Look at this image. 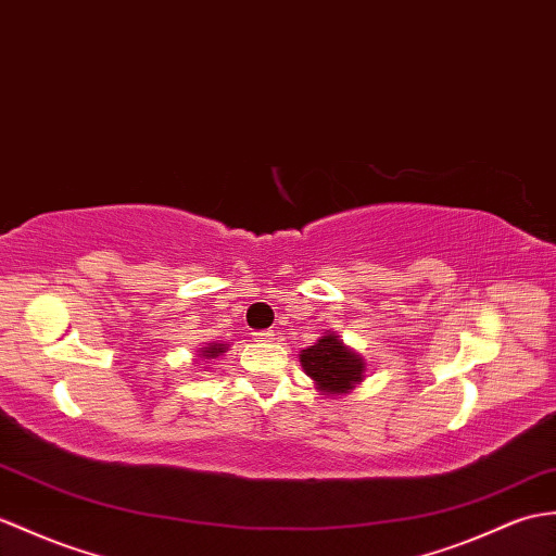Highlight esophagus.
<instances>
[{
    "instance_id": "1",
    "label": "esophagus",
    "mask_w": 556,
    "mask_h": 556,
    "mask_svg": "<svg viewBox=\"0 0 556 556\" xmlns=\"http://www.w3.org/2000/svg\"><path fill=\"white\" fill-rule=\"evenodd\" d=\"M253 337H255L257 341H273V339H275V329H263V331H255Z\"/></svg>"
}]
</instances>
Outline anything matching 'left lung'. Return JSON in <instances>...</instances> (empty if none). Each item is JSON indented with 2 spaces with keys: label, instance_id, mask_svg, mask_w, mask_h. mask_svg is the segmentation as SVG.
Masks as SVG:
<instances>
[{
  "label": "left lung",
  "instance_id": "left-lung-1",
  "mask_svg": "<svg viewBox=\"0 0 556 556\" xmlns=\"http://www.w3.org/2000/svg\"><path fill=\"white\" fill-rule=\"evenodd\" d=\"M301 365L325 393H348L353 383L363 381V357L345 348L339 337H321L301 353Z\"/></svg>",
  "mask_w": 556,
  "mask_h": 556
}]
</instances>
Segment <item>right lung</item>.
<instances>
[{
    "label": "right lung",
    "instance_id": "add662e5",
    "mask_svg": "<svg viewBox=\"0 0 556 556\" xmlns=\"http://www.w3.org/2000/svg\"><path fill=\"white\" fill-rule=\"evenodd\" d=\"M219 353H225V345H223V343H215V345H208V348H205V351H201V355H203L205 359H211V357H217Z\"/></svg>",
    "mask_w": 556,
    "mask_h": 556
}]
</instances>
